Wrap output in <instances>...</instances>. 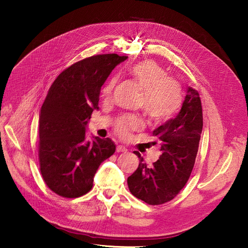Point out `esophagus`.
Instances as JSON below:
<instances>
[{
    "label": "esophagus",
    "mask_w": 248,
    "mask_h": 248,
    "mask_svg": "<svg viewBox=\"0 0 248 248\" xmlns=\"http://www.w3.org/2000/svg\"><path fill=\"white\" fill-rule=\"evenodd\" d=\"M116 152L117 153H125V152H127V149L122 145H119L116 147Z\"/></svg>",
    "instance_id": "obj_1"
}]
</instances>
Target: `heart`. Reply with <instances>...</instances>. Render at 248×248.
Segmentation results:
<instances>
[{
  "label": "heart",
  "instance_id": "obj_1",
  "mask_svg": "<svg viewBox=\"0 0 248 248\" xmlns=\"http://www.w3.org/2000/svg\"><path fill=\"white\" fill-rule=\"evenodd\" d=\"M134 82L142 90L141 108L154 123H163L172 119L182 103L179 83L167 77L164 68L153 60H142L128 69ZM116 84L111 78L101 89V95L109 98ZM142 127V121L137 115H124L115 124V133L122 139H128L132 133Z\"/></svg>",
  "mask_w": 248,
  "mask_h": 248
}]
</instances>
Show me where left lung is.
Segmentation results:
<instances>
[{"label": "left lung", "instance_id": "left-lung-1", "mask_svg": "<svg viewBox=\"0 0 248 248\" xmlns=\"http://www.w3.org/2000/svg\"><path fill=\"white\" fill-rule=\"evenodd\" d=\"M202 127L199 93L196 89L188 87L177 116L154 129L153 136L161 146L159 160L149 168L140 153L134 152L140 158V164L127 178V186L135 197L150 205H161L177 196L192 173Z\"/></svg>", "mask_w": 248, "mask_h": 248}]
</instances>
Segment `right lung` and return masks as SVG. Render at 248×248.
<instances>
[{
  "mask_svg": "<svg viewBox=\"0 0 248 248\" xmlns=\"http://www.w3.org/2000/svg\"><path fill=\"white\" fill-rule=\"evenodd\" d=\"M126 56L94 55L62 71L52 83L39 113V164L50 190L61 197L88 193L99 165L115 152L109 139L85 140L90 115L98 109L100 89Z\"/></svg>",
  "mask_w": 248,
  "mask_h": 248,
  "instance_id": "1",
  "label": "right lung"
}]
</instances>
